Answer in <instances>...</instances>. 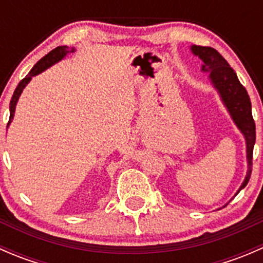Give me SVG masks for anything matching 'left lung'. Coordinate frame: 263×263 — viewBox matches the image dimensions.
<instances>
[{
  "label": "left lung",
  "mask_w": 263,
  "mask_h": 263,
  "mask_svg": "<svg viewBox=\"0 0 263 263\" xmlns=\"http://www.w3.org/2000/svg\"><path fill=\"white\" fill-rule=\"evenodd\" d=\"M191 52L202 61L201 71L210 73L209 80L217 91L222 104L227 108L233 122L246 140L247 174L239 190L235 193L238 195V192L246 187L249 181V177H251L252 155H253V146L256 142V126H254L253 117H252L249 95L246 87L238 80V76L234 70L230 67L229 63L216 49L211 48V47L191 46ZM222 208H225V205Z\"/></svg>",
  "instance_id": "obj_1"
}]
</instances>
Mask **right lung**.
Here are the masks:
<instances>
[{"instance_id": "right-lung-1", "label": "right lung", "mask_w": 263, "mask_h": 263, "mask_svg": "<svg viewBox=\"0 0 263 263\" xmlns=\"http://www.w3.org/2000/svg\"><path fill=\"white\" fill-rule=\"evenodd\" d=\"M75 50H76L75 47H67V46H61V47H57V48H54L53 50H50L48 54H46L43 58H42V60H39L38 62L34 65V67L31 68L30 72H29L28 75L23 79V80L18 82L17 87L15 89L14 95H12V98H11V102H10V119H9V123H7V128H9L10 123H11L12 119H14L15 109H16L18 98H20L21 92H23V90L25 89L26 85L30 82L31 79H33L34 76L42 73L43 71H46L47 68H49L50 66H53L54 63L60 62V61L63 60L66 55L70 54V53H73Z\"/></svg>"}]
</instances>
